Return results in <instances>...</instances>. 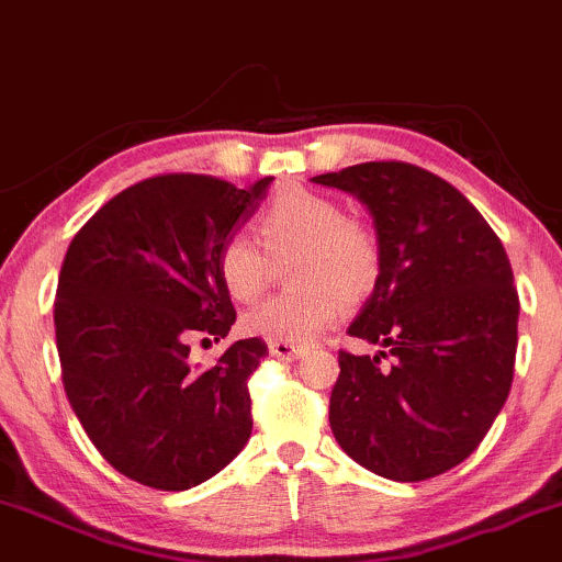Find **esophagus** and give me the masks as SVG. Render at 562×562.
I'll return each instance as SVG.
<instances>
[{
  "label": "esophagus",
  "instance_id": "1",
  "mask_svg": "<svg viewBox=\"0 0 562 562\" xmlns=\"http://www.w3.org/2000/svg\"><path fill=\"white\" fill-rule=\"evenodd\" d=\"M303 346H295V342H269V353H272L277 361H285V363H290V361H295V358L299 356H303Z\"/></svg>",
  "mask_w": 562,
  "mask_h": 562
}]
</instances>
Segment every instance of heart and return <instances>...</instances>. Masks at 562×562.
Here are the masks:
<instances>
[{
  "mask_svg": "<svg viewBox=\"0 0 562 562\" xmlns=\"http://www.w3.org/2000/svg\"><path fill=\"white\" fill-rule=\"evenodd\" d=\"M261 248L233 235L220 251L222 285L235 301H256L272 274V261L290 263L288 293L263 301L243 316V333L272 342H306L340 319L346 301L367 299L382 274V246L361 220L346 216L329 195L288 191L263 209L256 222Z\"/></svg>",
  "mask_w": 562,
  "mask_h": 562,
  "instance_id": "1",
  "label": "heart"
}]
</instances>
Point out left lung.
Instances as JSON below:
<instances>
[{
    "label": "left lung",
    "instance_id": "8db88e82",
    "mask_svg": "<svg viewBox=\"0 0 562 562\" xmlns=\"http://www.w3.org/2000/svg\"><path fill=\"white\" fill-rule=\"evenodd\" d=\"M314 182L358 195L374 216L382 274L348 335L393 356L380 370L379 356L340 350L333 435L384 479L445 474L508 401L518 346L508 254L479 209L424 167L363 161Z\"/></svg>",
    "mask_w": 562,
    "mask_h": 562
}]
</instances>
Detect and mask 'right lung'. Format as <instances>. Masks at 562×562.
Listing matches in <instances>:
<instances>
[{"label": "right lung", "instance_id": "obj_1", "mask_svg": "<svg viewBox=\"0 0 562 562\" xmlns=\"http://www.w3.org/2000/svg\"><path fill=\"white\" fill-rule=\"evenodd\" d=\"M269 182L146 178L106 201L67 248L54 301L67 401L101 458L133 482L191 490L251 437L248 380L267 342H233L209 369L188 356L191 340H222L235 324L216 261Z\"/></svg>", "mask_w": 562, "mask_h": 562}]
</instances>
